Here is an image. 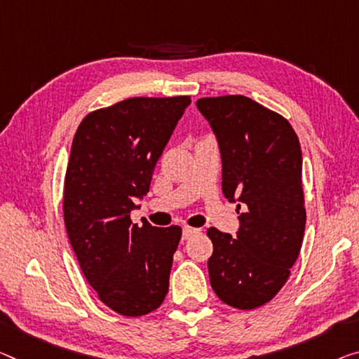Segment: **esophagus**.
<instances>
[{
	"instance_id": "1",
	"label": "esophagus",
	"mask_w": 359,
	"mask_h": 359,
	"mask_svg": "<svg viewBox=\"0 0 359 359\" xmlns=\"http://www.w3.org/2000/svg\"><path fill=\"white\" fill-rule=\"evenodd\" d=\"M198 233H201V229H198V228H189V226H184V228H183V239L184 241L191 239L192 236H196Z\"/></svg>"
}]
</instances>
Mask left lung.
Returning <instances> with one entry per match:
<instances>
[{"instance_id": "1", "label": "left lung", "mask_w": 359, "mask_h": 359, "mask_svg": "<svg viewBox=\"0 0 359 359\" xmlns=\"http://www.w3.org/2000/svg\"><path fill=\"white\" fill-rule=\"evenodd\" d=\"M196 106L217 137L223 194L244 207L236 237L207 231L210 284L226 305L253 310L278 294L300 253L306 223L300 142L287 120L250 97H202Z\"/></svg>"}]
</instances>
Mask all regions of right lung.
<instances>
[{
  "label": "right lung",
  "instance_id": "obj_1",
  "mask_svg": "<svg viewBox=\"0 0 359 359\" xmlns=\"http://www.w3.org/2000/svg\"><path fill=\"white\" fill-rule=\"evenodd\" d=\"M189 96L131 97L88 114L72 142L64 222L80 268L104 305L142 316L168 292L180 226L131 223Z\"/></svg>",
  "mask_w": 359,
  "mask_h": 359
}]
</instances>
